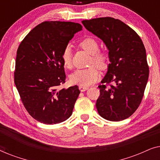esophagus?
I'll list each match as a JSON object with an SVG mask.
<instances>
[{
  "instance_id": "esophagus-1",
  "label": "esophagus",
  "mask_w": 160,
  "mask_h": 160,
  "mask_svg": "<svg viewBox=\"0 0 160 160\" xmlns=\"http://www.w3.org/2000/svg\"><path fill=\"white\" fill-rule=\"evenodd\" d=\"M78 89H79V90H80L81 92H84V91L87 90V89H88L89 88H88V87H87L79 86V87H78Z\"/></svg>"
}]
</instances>
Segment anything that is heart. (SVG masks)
<instances>
[{"label":"heart","mask_w":160,"mask_h":160,"mask_svg":"<svg viewBox=\"0 0 160 160\" xmlns=\"http://www.w3.org/2000/svg\"><path fill=\"white\" fill-rule=\"evenodd\" d=\"M79 46L89 54H92L90 65H95L101 70L107 68L108 65V55L106 52L98 51L99 43L97 40L91 37H88L81 41ZM61 59L63 65L67 68H71L72 67L71 46L68 45L64 48L61 54ZM97 67L92 65L88 68L76 70L70 76V83L71 84L83 87H87L94 84L100 77L99 71Z\"/></svg>","instance_id":"obj_1"}]
</instances>
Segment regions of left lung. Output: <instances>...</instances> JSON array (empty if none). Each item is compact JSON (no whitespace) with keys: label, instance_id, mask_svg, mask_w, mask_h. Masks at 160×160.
Instances as JSON below:
<instances>
[{"label":"left lung","instance_id":"8db88e82","mask_svg":"<svg viewBox=\"0 0 160 160\" xmlns=\"http://www.w3.org/2000/svg\"><path fill=\"white\" fill-rule=\"evenodd\" d=\"M89 32L103 41L110 62L96 102L98 112L105 119L122 121L130 117L141 104L147 84L148 65L146 49L140 36L118 19L100 17L83 20Z\"/></svg>","mask_w":160,"mask_h":160}]
</instances>
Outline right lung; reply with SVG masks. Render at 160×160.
<instances>
[{
  "label": "right lung",
  "instance_id": "1",
  "mask_svg": "<svg viewBox=\"0 0 160 160\" xmlns=\"http://www.w3.org/2000/svg\"><path fill=\"white\" fill-rule=\"evenodd\" d=\"M82 30L80 24L72 22H43L19 46L14 83L26 110L41 123H60L73 113L80 91L76 85L58 88L65 80L61 54Z\"/></svg>",
  "mask_w": 160,
  "mask_h": 160
}]
</instances>
